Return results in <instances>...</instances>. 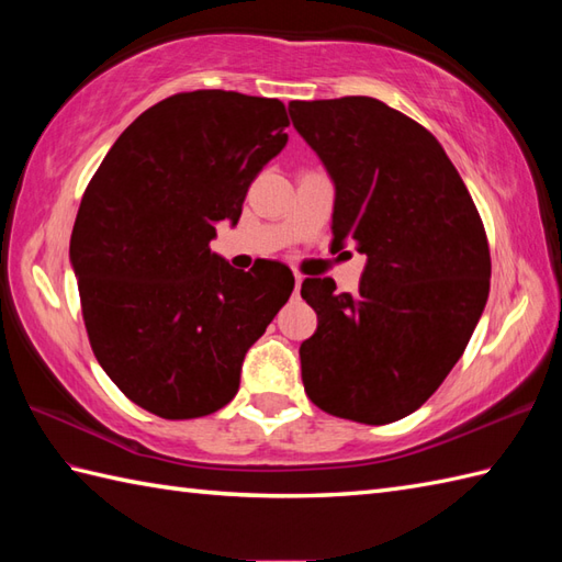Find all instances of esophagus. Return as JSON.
Masks as SVG:
<instances>
[{
    "label": "esophagus",
    "mask_w": 562,
    "mask_h": 562,
    "mask_svg": "<svg viewBox=\"0 0 562 562\" xmlns=\"http://www.w3.org/2000/svg\"><path fill=\"white\" fill-rule=\"evenodd\" d=\"M302 282H304V278H302V274H294V296H300V290H302Z\"/></svg>",
    "instance_id": "1"
}]
</instances>
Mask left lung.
Returning a JSON list of instances; mask_svg holds the SVG:
<instances>
[{
    "instance_id": "1",
    "label": "left lung",
    "mask_w": 562,
    "mask_h": 562,
    "mask_svg": "<svg viewBox=\"0 0 562 562\" xmlns=\"http://www.w3.org/2000/svg\"><path fill=\"white\" fill-rule=\"evenodd\" d=\"M290 115L336 186L333 244L367 256L357 294L306 278L318 316L302 381L321 411L386 425L432 396L491 292L481 214L432 133L369 97L292 101Z\"/></svg>"
}]
</instances>
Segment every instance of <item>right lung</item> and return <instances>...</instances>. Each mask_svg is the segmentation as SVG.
Listing matches in <instances>:
<instances>
[{
    "label": "right lung",
    "mask_w": 562,
    "mask_h": 562,
    "mask_svg": "<svg viewBox=\"0 0 562 562\" xmlns=\"http://www.w3.org/2000/svg\"><path fill=\"white\" fill-rule=\"evenodd\" d=\"M278 99L202 89L151 105L115 139L77 212L69 260L103 372L166 420L224 408L241 364L290 300L294 274L212 254L217 222L288 145Z\"/></svg>",
    "instance_id": "obj_1"
}]
</instances>
